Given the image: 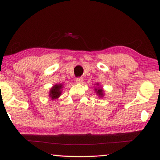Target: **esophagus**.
Masks as SVG:
<instances>
[{"label":"esophagus","instance_id":"1","mask_svg":"<svg viewBox=\"0 0 160 160\" xmlns=\"http://www.w3.org/2000/svg\"><path fill=\"white\" fill-rule=\"evenodd\" d=\"M75 82L79 84H82L83 82V78H78L75 79Z\"/></svg>","mask_w":160,"mask_h":160}]
</instances>
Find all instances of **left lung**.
<instances>
[{
  "instance_id": "8db88e82",
  "label": "left lung",
  "mask_w": 160,
  "mask_h": 160,
  "mask_svg": "<svg viewBox=\"0 0 160 160\" xmlns=\"http://www.w3.org/2000/svg\"><path fill=\"white\" fill-rule=\"evenodd\" d=\"M95 85L97 87L94 88V92H95L97 95L98 96L99 98H102V97H104V90H103L102 87L100 86L98 82L96 83Z\"/></svg>"
}]
</instances>
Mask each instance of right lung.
I'll return each instance as SVG.
<instances>
[{"label":"right lung","mask_w":160,"mask_h":160,"mask_svg":"<svg viewBox=\"0 0 160 160\" xmlns=\"http://www.w3.org/2000/svg\"><path fill=\"white\" fill-rule=\"evenodd\" d=\"M63 88V84H56L52 88H51L49 92H48V97H50L51 100H54L58 99L61 95L62 89Z\"/></svg>","instance_id":"add662e5"}]
</instances>
